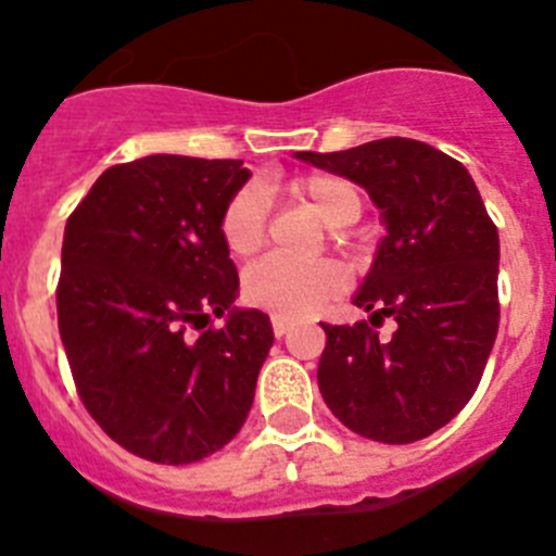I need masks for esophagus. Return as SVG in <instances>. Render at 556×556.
Returning a JSON list of instances; mask_svg holds the SVG:
<instances>
[{
	"label": "esophagus",
	"mask_w": 556,
	"mask_h": 556,
	"mask_svg": "<svg viewBox=\"0 0 556 556\" xmlns=\"http://www.w3.org/2000/svg\"><path fill=\"white\" fill-rule=\"evenodd\" d=\"M290 327H293V324L282 321V318H274V334H277V338H285V334L290 332Z\"/></svg>",
	"instance_id": "1"
}]
</instances>
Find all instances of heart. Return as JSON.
I'll list each match as a JSON object with an SVG mask.
<instances>
[{
    "instance_id": "b5f03b06",
    "label": "heart",
    "mask_w": 556,
    "mask_h": 556,
    "mask_svg": "<svg viewBox=\"0 0 556 556\" xmlns=\"http://www.w3.org/2000/svg\"><path fill=\"white\" fill-rule=\"evenodd\" d=\"M290 197L307 204L315 216L321 218L324 227L346 229L357 224L363 216V193L352 179L340 174L315 172L290 182ZM268 222V197L257 185H243L235 191L222 213V238L224 247L235 257H249L266 241ZM340 238V232H332ZM343 277L334 263H309L296 266L288 260L268 257L260 260L243 274V299L263 313L282 318V321H299L307 315L318 313L332 296H338Z\"/></svg>"
}]
</instances>
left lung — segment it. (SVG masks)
Here are the masks:
<instances>
[{
    "label": "left lung",
    "mask_w": 556,
    "mask_h": 556,
    "mask_svg": "<svg viewBox=\"0 0 556 556\" xmlns=\"http://www.w3.org/2000/svg\"><path fill=\"white\" fill-rule=\"evenodd\" d=\"M299 160L365 188L384 235L352 304L368 321L324 324L318 388L343 427L415 443L473 396L498 332V232L463 163L413 138ZM382 317L397 321L378 338Z\"/></svg>",
    "instance_id": "8db88e82"
}]
</instances>
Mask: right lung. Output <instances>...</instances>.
<instances>
[{
    "mask_svg": "<svg viewBox=\"0 0 556 556\" xmlns=\"http://www.w3.org/2000/svg\"><path fill=\"white\" fill-rule=\"evenodd\" d=\"M249 177L241 160L149 154L108 168L66 224L58 327L79 399L152 463L227 446L274 346L271 318L235 304L241 282L222 238ZM213 314L222 330L206 329Z\"/></svg>",
    "mask_w": 556,
    "mask_h": 556,
    "instance_id": "1",
    "label": "right lung"
}]
</instances>
